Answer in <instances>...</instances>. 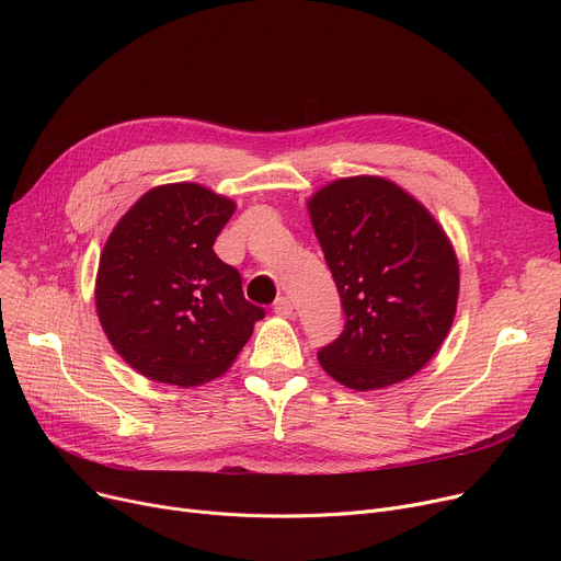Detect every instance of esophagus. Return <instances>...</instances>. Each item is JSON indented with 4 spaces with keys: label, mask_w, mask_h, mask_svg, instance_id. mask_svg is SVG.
<instances>
[{
    "label": "esophagus",
    "mask_w": 561,
    "mask_h": 561,
    "mask_svg": "<svg viewBox=\"0 0 561 561\" xmlns=\"http://www.w3.org/2000/svg\"><path fill=\"white\" fill-rule=\"evenodd\" d=\"M273 309H275V313L282 316V318H290V316H293V305H290V300L284 298V296L275 300V307H273Z\"/></svg>",
    "instance_id": "esophagus-1"
}]
</instances>
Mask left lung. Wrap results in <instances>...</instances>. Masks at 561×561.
<instances>
[{"label":"left lung","mask_w":561,"mask_h":561,"mask_svg":"<svg viewBox=\"0 0 561 561\" xmlns=\"http://www.w3.org/2000/svg\"><path fill=\"white\" fill-rule=\"evenodd\" d=\"M345 325L320 366L357 391L419 373L450 332L459 265L421 202L381 176H347L309 199Z\"/></svg>","instance_id":"8db88e82"}]
</instances>
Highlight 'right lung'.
Wrapping results in <instances>:
<instances>
[{
    "label": "right lung",
    "mask_w": 561,
    "mask_h": 561,
    "mask_svg": "<svg viewBox=\"0 0 561 561\" xmlns=\"http://www.w3.org/2000/svg\"><path fill=\"white\" fill-rule=\"evenodd\" d=\"M233 202L199 184L147 191L111 231L95 302L131 368L174 387L222 375L265 311L245 300L241 273L214 243Z\"/></svg>",
    "instance_id": "obj_1"
}]
</instances>
